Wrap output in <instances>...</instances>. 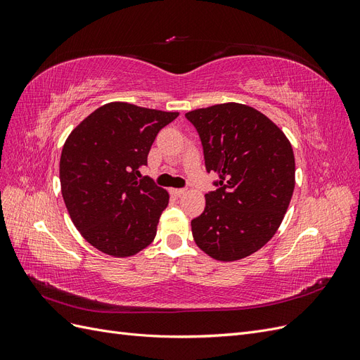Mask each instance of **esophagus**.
<instances>
[{
    "label": "esophagus",
    "instance_id": "esophagus-1",
    "mask_svg": "<svg viewBox=\"0 0 360 360\" xmlns=\"http://www.w3.org/2000/svg\"><path fill=\"white\" fill-rule=\"evenodd\" d=\"M184 192H186V189H171V193L174 195V197H181Z\"/></svg>",
    "mask_w": 360,
    "mask_h": 360
}]
</instances>
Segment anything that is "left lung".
<instances>
[{
    "label": "left lung",
    "mask_w": 360,
    "mask_h": 360,
    "mask_svg": "<svg viewBox=\"0 0 360 360\" xmlns=\"http://www.w3.org/2000/svg\"><path fill=\"white\" fill-rule=\"evenodd\" d=\"M201 139L207 172H216L192 236L219 261L245 258L275 236L294 191V155L284 132L254 108L222 103L184 114Z\"/></svg>",
    "instance_id": "8db88e82"
}]
</instances>
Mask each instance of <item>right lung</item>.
<instances>
[{"mask_svg":"<svg viewBox=\"0 0 360 360\" xmlns=\"http://www.w3.org/2000/svg\"><path fill=\"white\" fill-rule=\"evenodd\" d=\"M179 112L124 102L97 108L73 129L61 151L64 204L86 242L112 257L135 255L156 236L169 195L139 168L159 130Z\"/></svg>","mask_w":360,"mask_h":360,"instance_id":"add662e5","label":"right lung"}]
</instances>
